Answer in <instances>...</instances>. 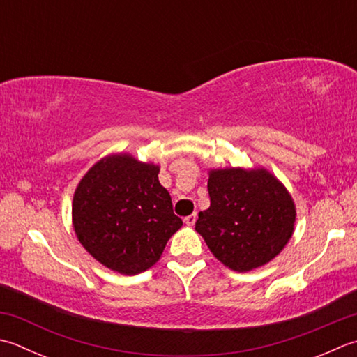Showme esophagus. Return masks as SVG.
<instances>
[{"label": "esophagus", "mask_w": 357, "mask_h": 357, "mask_svg": "<svg viewBox=\"0 0 357 357\" xmlns=\"http://www.w3.org/2000/svg\"><path fill=\"white\" fill-rule=\"evenodd\" d=\"M197 218H198V216H197V213H192V215H188V216H185V218H184V222H185V225H187V226H193V225H195V222H197Z\"/></svg>", "instance_id": "esophagus-1"}]
</instances>
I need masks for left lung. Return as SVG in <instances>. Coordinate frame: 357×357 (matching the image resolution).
I'll return each instance as SVG.
<instances>
[{
  "instance_id": "obj_1",
  "label": "left lung",
  "mask_w": 357,
  "mask_h": 357,
  "mask_svg": "<svg viewBox=\"0 0 357 357\" xmlns=\"http://www.w3.org/2000/svg\"><path fill=\"white\" fill-rule=\"evenodd\" d=\"M211 207L198 213L197 232L227 268L246 272L280 254L289 241L296 207L288 190L266 170H212Z\"/></svg>"
}]
</instances>
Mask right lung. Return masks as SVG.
Listing matches in <instances>:
<instances>
[{
  "mask_svg": "<svg viewBox=\"0 0 357 357\" xmlns=\"http://www.w3.org/2000/svg\"><path fill=\"white\" fill-rule=\"evenodd\" d=\"M158 173L156 165L116 155L99 160L80 181L73 201L74 230L103 266L127 275L146 271L183 226Z\"/></svg>",
  "mask_w": 357,
  "mask_h": 357,
  "instance_id": "right-lung-1",
  "label": "right lung"
}]
</instances>
